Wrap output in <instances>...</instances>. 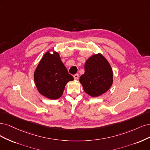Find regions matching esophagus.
Returning a JSON list of instances; mask_svg holds the SVG:
<instances>
[{
    "label": "esophagus",
    "mask_w": 150,
    "mask_h": 150,
    "mask_svg": "<svg viewBox=\"0 0 150 150\" xmlns=\"http://www.w3.org/2000/svg\"><path fill=\"white\" fill-rule=\"evenodd\" d=\"M74 79H75V80H78L79 78V75L78 74H76L74 75Z\"/></svg>",
    "instance_id": "1"
}]
</instances>
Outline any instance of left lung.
<instances>
[{"label":"left lung","mask_w":150,"mask_h":150,"mask_svg":"<svg viewBox=\"0 0 150 150\" xmlns=\"http://www.w3.org/2000/svg\"><path fill=\"white\" fill-rule=\"evenodd\" d=\"M80 82L85 92L91 96L105 93L113 83L112 67L100 54L91 56L85 64V73Z\"/></svg>","instance_id":"left-lung-1"}]
</instances>
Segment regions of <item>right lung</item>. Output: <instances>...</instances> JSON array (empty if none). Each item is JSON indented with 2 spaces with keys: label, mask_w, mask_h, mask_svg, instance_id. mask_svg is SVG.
<instances>
[{
  "label": "right lung",
  "mask_w": 150,
  "mask_h": 150,
  "mask_svg": "<svg viewBox=\"0 0 150 150\" xmlns=\"http://www.w3.org/2000/svg\"><path fill=\"white\" fill-rule=\"evenodd\" d=\"M74 80L57 52L54 54L49 52L45 53L34 73V81L38 91L52 100L60 98L67 82Z\"/></svg>",
  "instance_id": "obj_1"
}]
</instances>
